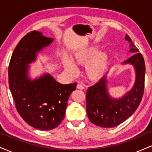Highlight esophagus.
Here are the masks:
<instances>
[{
	"label": "esophagus",
	"instance_id": "1",
	"mask_svg": "<svg viewBox=\"0 0 152 152\" xmlns=\"http://www.w3.org/2000/svg\"><path fill=\"white\" fill-rule=\"evenodd\" d=\"M76 88H78V89H83L84 88V86H83V84H81V83H78L77 86H76Z\"/></svg>",
	"mask_w": 152,
	"mask_h": 152
}]
</instances>
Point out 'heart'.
<instances>
[{
  "mask_svg": "<svg viewBox=\"0 0 152 152\" xmlns=\"http://www.w3.org/2000/svg\"><path fill=\"white\" fill-rule=\"evenodd\" d=\"M97 51L98 48L93 46L80 50L74 55V61L76 64L79 65H86L87 64L86 66V74L91 80H98L102 78L107 69L109 57L108 54L105 52H100L93 59L92 58ZM64 66L66 70L71 74H76V68L69 60L66 58L64 59Z\"/></svg>",
  "mask_w": 152,
  "mask_h": 152,
  "instance_id": "heart-1",
  "label": "heart"
}]
</instances>
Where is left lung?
Masks as SVG:
<instances>
[{
	"label": "left lung",
	"mask_w": 152,
	"mask_h": 152,
	"mask_svg": "<svg viewBox=\"0 0 152 152\" xmlns=\"http://www.w3.org/2000/svg\"><path fill=\"white\" fill-rule=\"evenodd\" d=\"M125 39L130 43V51L134 53L124 61L133 64L137 72L132 91L121 99H111L106 90V76L86 91L88 117L94 124L103 128H112L123 123L137 110L144 95L146 70L144 58L128 35Z\"/></svg>",
	"instance_id": "obj_1"
}]
</instances>
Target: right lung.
<instances>
[{
	"label": "right lung",
	"instance_id": "add662e5",
	"mask_svg": "<svg viewBox=\"0 0 152 152\" xmlns=\"http://www.w3.org/2000/svg\"><path fill=\"white\" fill-rule=\"evenodd\" d=\"M53 40L38 31L28 33L15 47L8 66V84L15 109L28 124L43 131L53 129L61 123L68 99L77 84H62L49 74L34 81L27 77L28 64Z\"/></svg>",
	"mask_w": 152,
	"mask_h": 152
}]
</instances>
